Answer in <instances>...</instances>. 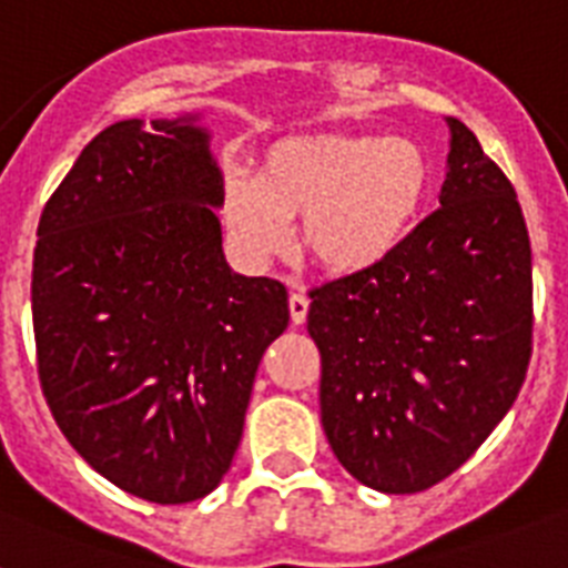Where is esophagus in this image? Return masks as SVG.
Listing matches in <instances>:
<instances>
[{
  "mask_svg": "<svg viewBox=\"0 0 568 568\" xmlns=\"http://www.w3.org/2000/svg\"><path fill=\"white\" fill-rule=\"evenodd\" d=\"M288 312H292L294 326L306 323V317H308V297H306V294L292 292V297H288Z\"/></svg>",
  "mask_w": 568,
  "mask_h": 568,
  "instance_id": "34e87169",
  "label": "esophagus"
}]
</instances>
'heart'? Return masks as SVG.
I'll return each mask as SVG.
<instances>
[{"label": "heart", "instance_id": "b5f03b06", "mask_svg": "<svg viewBox=\"0 0 568 568\" xmlns=\"http://www.w3.org/2000/svg\"><path fill=\"white\" fill-rule=\"evenodd\" d=\"M424 187L427 161L416 144L321 132L271 146L256 179L227 175L222 211L247 256L283 251L285 219H303L300 245L308 260L335 274H355L393 254Z\"/></svg>", "mask_w": 568, "mask_h": 568}]
</instances>
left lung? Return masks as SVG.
<instances>
[{"label": "left lung", "instance_id": "left-lung-1", "mask_svg": "<svg viewBox=\"0 0 568 568\" xmlns=\"http://www.w3.org/2000/svg\"><path fill=\"white\" fill-rule=\"evenodd\" d=\"M438 202L373 268L314 285L321 418L366 488L416 494L462 468L531 361V242L508 175L450 118Z\"/></svg>", "mask_w": 568, "mask_h": 568}]
</instances>
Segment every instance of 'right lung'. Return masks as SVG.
<instances>
[{"mask_svg":"<svg viewBox=\"0 0 568 568\" xmlns=\"http://www.w3.org/2000/svg\"><path fill=\"white\" fill-rule=\"evenodd\" d=\"M195 118L118 121L45 202L31 274L37 375L71 447L121 490L181 505L240 447L288 292L227 268L225 184Z\"/></svg>","mask_w":568,"mask_h":568,"instance_id":"obj_1","label":"right lung"}]
</instances>
